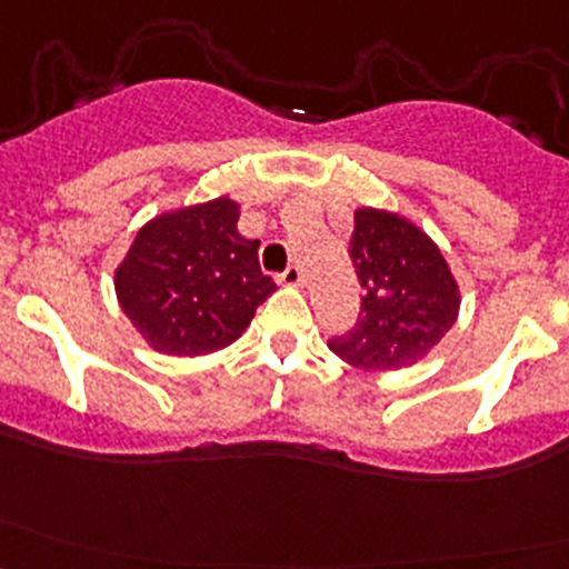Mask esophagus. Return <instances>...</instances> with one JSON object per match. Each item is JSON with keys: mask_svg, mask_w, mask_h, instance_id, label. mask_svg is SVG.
I'll use <instances>...</instances> for the list:
<instances>
[{"mask_svg": "<svg viewBox=\"0 0 569 569\" xmlns=\"http://www.w3.org/2000/svg\"><path fill=\"white\" fill-rule=\"evenodd\" d=\"M280 280H283L286 286H302V269L297 267V263H291V267L280 274Z\"/></svg>", "mask_w": 569, "mask_h": 569, "instance_id": "1", "label": "esophagus"}]
</instances>
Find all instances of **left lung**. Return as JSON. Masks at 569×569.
<instances>
[{
	"mask_svg": "<svg viewBox=\"0 0 569 569\" xmlns=\"http://www.w3.org/2000/svg\"><path fill=\"white\" fill-rule=\"evenodd\" d=\"M349 258L363 289L358 325L327 347L363 371L421 363L460 313V286L443 252L407 217L363 206Z\"/></svg>",
	"mask_w": 569,
	"mask_h": 569,
	"instance_id": "left-lung-1",
	"label": "left lung"
}]
</instances>
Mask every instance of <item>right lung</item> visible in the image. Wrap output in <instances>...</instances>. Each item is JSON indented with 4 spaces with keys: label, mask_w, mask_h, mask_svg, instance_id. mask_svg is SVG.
Masks as SVG:
<instances>
[{
    "label": "right lung",
    "mask_w": 569,
    "mask_h": 569,
    "mask_svg": "<svg viewBox=\"0 0 569 569\" xmlns=\"http://www.w3.org/2000/svg\"><path fill=\"white\" fill-rule=\"evenodd\" d=\"M239 203L164 211L137 231L114 269L120 308L146 343L173 358H200L237 341L278 286L261 272L258 239L237 231Z\"/></svg>",
    "instance_id": "1"
}]
</instances>
